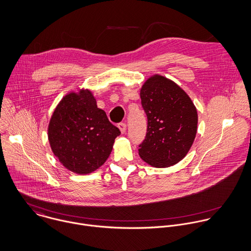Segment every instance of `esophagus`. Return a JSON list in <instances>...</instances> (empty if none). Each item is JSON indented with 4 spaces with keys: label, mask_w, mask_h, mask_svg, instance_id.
Returning <instances> with one entry per match:
<instances>
[{
    "label": "esophagus",
    "mask_w": 251,
    "mask_h": 251,
    "mask_svg": "<svg viewBox=\"0 0 251 251\" xmlns=\"http://www.w3.org/2000/svg\"><path fill=\"white\" fill-rule=\"evenodd\" d=\"M118 128L122 134H124L126 132V124L125 123H119Z\"/></svg>",
    "instance_id": "esophagus-1"
}]
</instances>
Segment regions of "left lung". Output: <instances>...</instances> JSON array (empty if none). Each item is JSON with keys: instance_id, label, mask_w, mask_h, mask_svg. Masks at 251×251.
Listing matches in <instances>:
<instances>
[{"instance_id": "1", "label": "left lung", "mask_w": 251, "mask_h": 251, "mask_svg": "<svg viewBox=\"0 0 251 251\" xmlns=\"http://www.w3.org/2000/svg\"><path fill=\"white\" fill-rule=\"evenodd\" d=\"M148 132L139 146L140 157L155 168L181 161L197 134L198 113L190 97L173 80L154 75L141 88Z\"/></svg>"}]
</instances>
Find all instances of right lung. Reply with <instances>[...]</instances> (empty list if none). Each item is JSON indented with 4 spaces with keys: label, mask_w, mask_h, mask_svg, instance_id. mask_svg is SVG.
Instances as JSON below:
<instances>
[{
    "label": "right lung",
    "mask_w": 251,
    "mask_h": 251,
    "mask_svg": "<svg viewBox=\"0 0 251 251\" xmlns=\"http://www.w3.org/2000/svg\"><path fill=\"white\" fill-rule=\"evenodd\" d=\"M48 132L53 154L66 169L78 175L99 169L120 135L88 89L63 97L52 113Z\"/></svg>",
    "instance_id": "right-lung-1"
}]
</instances>
